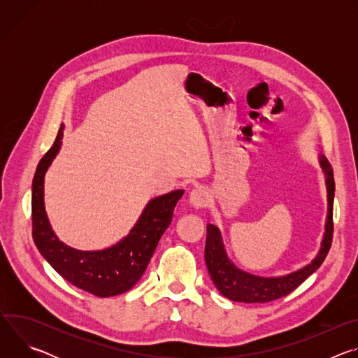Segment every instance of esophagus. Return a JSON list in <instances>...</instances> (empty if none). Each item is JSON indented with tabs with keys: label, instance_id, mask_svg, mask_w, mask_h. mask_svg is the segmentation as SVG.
Returning a JSON list of instances; mask_svg holds the SVG:
<instances>
[{
	"label": "esophagus",
	"instance_id": "esophagus-1",
	"mask_svg": "<svg viewBox=\"0 0 358 358\" xmlns=\"http://www.w3.org/2000/svg\"><path fill=\"white\" fill-rule=\"evenodd\" d=\"M211 201V195L207 189L203 188H196V189H192L191 194H189V203L194 207V208H203L207 207L208 203Z\"/></svg>",
	"mask_w": 358,
	"mask_h": 358
}]
</instances>
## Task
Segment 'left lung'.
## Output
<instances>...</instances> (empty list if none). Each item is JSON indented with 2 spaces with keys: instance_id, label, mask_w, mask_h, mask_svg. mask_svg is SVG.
I'll return each instance as SVG.
<instances>
[{
  "instance_id": "left-lung-1",
  "label": "left lung",
  "mask_w": 358,
  "mask_h": 358,
  "mask_svg": "<svg viewBox=\"0 0 358 358\" xmlns=\"http://www.w3.org/2000/svg\"><path fill=\"white\" fill-rule=\"evenodd\" d=\"M320 167L326 177L327 188V220L326 231L322 241V248L317 257L301 269L292 272L285 276L264 278L248 273L236 268L228 258L222 236L220 229L208 224L207 225V242H206V264L210 276L222 296L234 301L243 303H266L280 299L290 292H293L299 285H301L312 273H315L331 246L333 239V201H334V177L333 169L324 156H319Z\"/></svg>"
}]
</instances>
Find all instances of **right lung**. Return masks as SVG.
Instances as JSON below:
<instances>
[{
    "label": "right lung",
    "instance_id": "obj_1",
    "mask_svg": "<svg viewBox=\"0 0 358 358\" xmlns=\"http://www.w3.org/2000/svg\"><path fill=\"white\" fill-rule=\"evenodd\" d=\"M64 124L41 159L32 180V236L42 257L65 280L97 297L130 290L143 276L157 243L173 220L184 189L150 199L127 236L101 250H79L61 242L50 228L43 202V178L62 144Z\"/></svg>",
    "mask_w": 358,
    "mask_h": 358
}]
</instances>
